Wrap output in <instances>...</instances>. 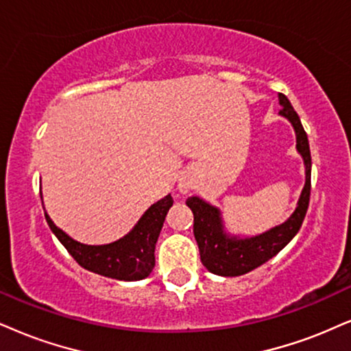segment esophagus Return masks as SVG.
I'll list each match as a JSON object with an SVG mask.
<instances>
[{
	"label": "esophagus",
	"mask_w": 351,
	"mask_h": 351,
	"mask_svg": "<svg viewBox=\"0 0 351 351\" xmlns=\"http://www.w3.org/2000/svg\"><path fill=\"white\" fill-rule=\"evenodd\" d=\"M189 185L187 184H180V190H182V192H189Z\"/></svg>",
	"instance_id": "1"
}]
</instances>
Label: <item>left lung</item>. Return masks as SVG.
Masks as SVG:
<instances>
[{"label":"left lung","mask_w":351,"mask_h":351,"mask_svg":"<svg viewBox=\"0 0 351 351\" xmlns=\"http://www.w3.org/2000/svg\"><path fill=\"white\" fill-rule=\"evenodd\" d=\"M281 109L278 114L295 128L296 151L304 162V187L301 190L298 206L291 216L278 226L255 236L231 234L224 226L221 211L203 198L193 195L187 198V206L193 213V234L200 249L202 263L206 270L221 276H239L261 267L275 257L300 231L304 221L311 197V149L308 135L285 94H278Z\"/></svg>","instance_id":"obj_1"}]
</instances>
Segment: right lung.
<instances>
[{"label":"right lung","mask_w":351,"mask_h":351,"mask_svg":"<svg viewBox=\"0 0 351 351\" xmlns=\"http://www.w3.org/2000/svg\"><path fill=\"white\" fill-rule=\"evenodd\" d=\"M172 203H174V200L169 193L161 200L153 203L143 213L128 234L110 242V244L102 245H89L73 239L71 236H68L63 229H60L51 221L47 211L45 219L49 223L51 232L58 237L64 249L86 270L102 276H109V278L114 280L136 281L146 278L153 271L156 262V242H158L159 232H161L164 219H166V215Z\"/></svg>","instance_id":"right-lung-1"}]
</instances>
